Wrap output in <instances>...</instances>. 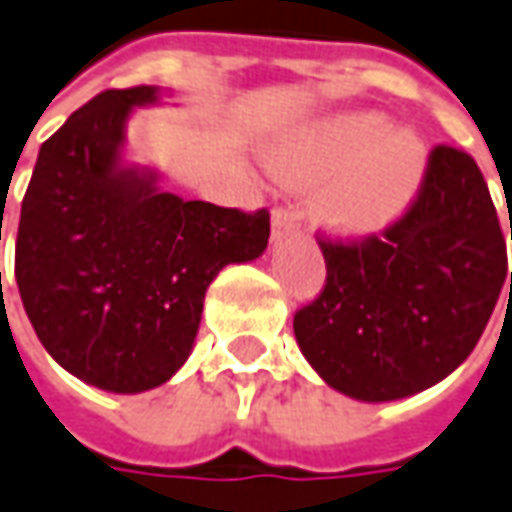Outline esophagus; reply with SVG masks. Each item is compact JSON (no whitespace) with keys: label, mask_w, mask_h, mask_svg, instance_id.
Masks as SVG:
<instances>
[{"label":"esophagus","mask_w":512,"mask_h":512,"mask_svg":"<svg viewBox=\"0 0 512 512\" xmlns=\"http://www.w3.org/2000/svg\"><path fill=\"white\" fill-rule=\"evenodd\" d=\"M297 227V215L291 210H285V207H277V210L271 212V229H274V238H285L288 232H294Z\"/></svg>","instance_id":"obj_1"}]
</instances>
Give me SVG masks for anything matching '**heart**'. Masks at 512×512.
<instances>
[{
    "mask_svg": "<svg viewBox=\"0 0 512 512\" xmlns=\"http://www.w3.org/2000/svg\"><path fill=\"white\" fill-rule=\"evenodd\" d=\"M288 182H324L316 215L342 235H370L392 224L417 193L426 151L409 131H389L373 111L316 125L274 156Z\"/></svg>",
    "mask_w": 512,
    "mask_h": 512,
    "instance_id": "1",
    "label": "heart"
}]
</instances>
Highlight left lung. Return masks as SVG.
Here are the masks:
<instances>
[{
    "instance_id": "1",
    "label": "left lung",
    "mask_w": 512,
    "mask_h": 512,
    "mask_svg": "<svg viewBox=\"0 0 512 512\" xmlns=\"http://www.w3.org/2000/svg\"><path fill=\"white\" fill-rule=\"evenodd\" d=\"M319 246L328 277L294 336L325 384L358 401H398L454 373L507 280L488 182L451 145L431 148L415 198L381 235Z\"/></svg>"
}]
</instances>
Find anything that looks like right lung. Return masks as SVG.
<instances>
[{"instance_id":"add662e5","label":"right lung","mask_w":512,"mask_h":512,"mask_svg":"<svg viewBox=\"0 0 512 512\" xmlns=\"http://www.w3.org/2000/svg\"><path fill=\"white\" fill-rule=\"evenodd\" d=\"M154 86L106 89L41 151L16 232V283L36 336L64 370L109 392H145L182 367L204 294L227 263L263 255L269 210L156 190L120 168L125 120Z\"/></svg>"}]
</instances>
